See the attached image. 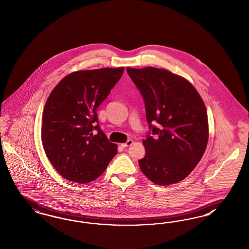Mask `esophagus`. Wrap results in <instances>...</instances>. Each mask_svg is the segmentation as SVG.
I'll use <instances>...</instances> for the list:
<instances>
[{"label": "esophagus", "instance_id": "obj_1", "mask_svg": "<svg viewBox=\"0 0 249 249\" xmlns=\"http://www.w3.org/2000/svg\"><path fill=\"white\" fill-rule=\"evenodd\" d=\"M133 143V141L132 140H128L126 142H124V143H121V146L122 147H128V146H129V145H131Z\"/></svg>", "mask_w": 249, "mask_h": 249}]
</instances>
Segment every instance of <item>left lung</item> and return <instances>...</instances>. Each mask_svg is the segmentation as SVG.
I'll use <instances>...</instances> for the list:
<instances>
[{
	"instance_id": "obj_1",
	"label": "left lung",
	"mask_w": 249,
	"mask_h": 249,
	"mask_svg": "<svg viewBox=\"0 0 249 249\" xmlns=\"http://www.w3.org/2000/svg\"><path fill=\"white\" fill-rule=\"evenodd\" d=\"M144 101L149 132L142 141L140 169L148 179L169 185L185 179L202 159L209 140L205 104L182 77L157 68H127ZM158 123L157 126L153 124Z\"/></svg>"
}]
</instances>
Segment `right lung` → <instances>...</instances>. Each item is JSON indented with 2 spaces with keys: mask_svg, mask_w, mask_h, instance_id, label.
Listing matches in <instances>:
<instances>
[{
  "mask_svg": "<svg viewBox=\"0 0 249 249\" xmlns=\"http://www.w3.org/2000/svg\"><path fill=\"white\" fill-rule=\"evenodd\" d=\"M123 71L124 68L76 71L52 90L43 110L41 141L48 160L65 179L92 181L117 155V144L100 129L96 111Z\"/></svg>",
  "mask_w": 249,
  "mask_h": 249,
  "instance_id": "right-lung-1",
  "label": "right lung"
}]
</instances>
